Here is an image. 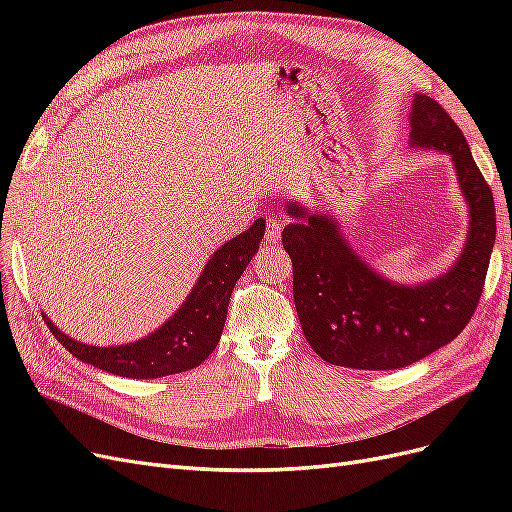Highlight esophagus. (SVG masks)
<instances>
[{
  "mask_svg": "<svg viewBox=\"0 0 512 512\" xmlns=\"http://www.w3.org/2000/svg\"><path fill=\"white\" fill-rule=\"evenodd\" d=\"M282 228H284V220L277 218V215H271L267 218V230H265V239L269 243H277L282 237Z\"/></svg>",
  "mask_w": 512,
  "mask_h": 512,
  "instance_id": "34e87169",
  "label": "esophagus"
}]
</instances>
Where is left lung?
Wrapping results in <instances>:
<instances>
[{"mask_svg":"<svg viewBox=\"0 0 512 512\" xmlns=\"http://www.w3.org/2000/svg\"><path fill=\"white\" fill-rule=\"evenodd\" d=\"M412 147L453 158L470 207V232L455 267L423 286H395L352 254L329 215L290 203L282 243L292 260V297L312 350L331 365L399 369L425 359L466 329L483 294L495 241V205L457 123L429 96L412 104Z\"/></svg>","mask_w":512,"mask_h":512,"instance_id":"left-lung-1","label":"left lung"}]
</instances>
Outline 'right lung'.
Instances as JSON below:
<instances>
[{
	"label": "right lung",
	"mask_w": 512,
	"mask_h": 512,
	"mask_svg": "<svg viewBox=\"0 0 512 512\" xmlns=\"http://www.w3.org/2000/svg\"><path fill=\"white\" fill-rule=\"evenodd\" d=\"M265 237V220H256L243 235L230 239L211 256L190 297L179 312L145 339L128 346L96 348L61 333L44 316L57 342L76 359L123 378H162L198 367L215 350L224 331L232 288Z\"/></svg>",
	"instance_id": "right-lung-1"
}]
</instances>
